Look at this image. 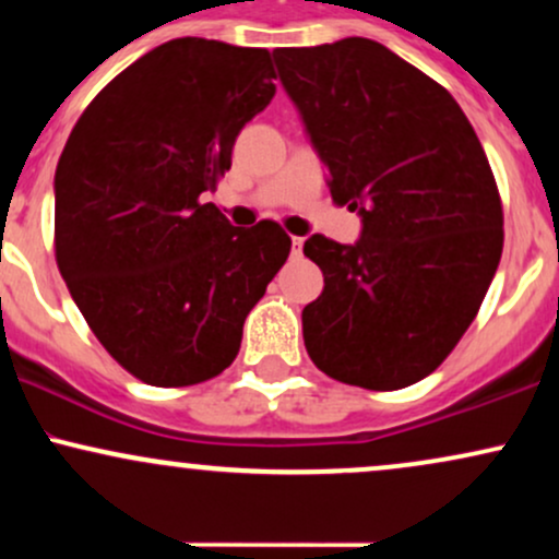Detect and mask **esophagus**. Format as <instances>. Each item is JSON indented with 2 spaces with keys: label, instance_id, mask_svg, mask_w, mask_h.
Segmentation results:
<instances>
[{
  "label": "esophagus",
  "instance_id": "34e87169",
  "mask_svg": "<svg viewBox=\"0 0 559 559\" xmlns=\"http://www.w3.org/2000/svg\"><path fill=\"white\" fill-rule=\"evenodd\" d=\"M301 243H305V239H299V236H294V239H292V249H294V254H299V252H301Z\"/></svg>",
  "mask_w": 559,
  "mask_h": 559
}]
</instances>
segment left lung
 I'll list each match as a JSON object with an SVG mask.
<instances>
[{
	"label": "left lung",
	"mask_w": 559,
	"mask_h": 559,
	"mask_svg": "<svg viewBox=\"0 0 559 559\" xmlns=\"http://www.w3.org/2000/svg\"><path fill=\"white\" fill-rule=\"evenodd\" d=\"M273 60L331 199L362 215L355 247L305 241L325 281L301 310L307 355L349 386L418 383L463 338L502 258L484 146L441 83L370 38L284 47Z\"/></svg>",
	"instance_id": "obj_1"
}]
</instances>
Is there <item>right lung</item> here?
I'll use <instances>...</instances> for the list:
<instances>
[{
    "instance_id": "add662e5",
    "label": "right lung",
    "mask_w": 559,
    "mask_h": 559,
    "mask_svg": "<svg viewBox=\"0 0 559 559\" xmlns=\"http://www.w3.org/2000/svg\"><path fill=\"white\" fill-rule=\"evenodd\" d=\"M273 79L267 49L176 38L94 96L57 163V267L99 344L150 386L221 376L292 252L278 223L234 228L202 202Z\"/></svg>"
}]
</instances>
